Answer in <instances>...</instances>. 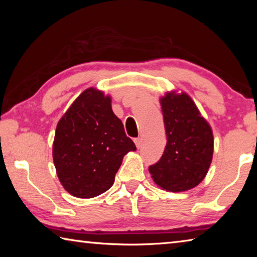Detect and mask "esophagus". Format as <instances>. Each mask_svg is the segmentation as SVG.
<instances>
[{"label": "esophagus", "instance_id": "1", "mask_svg": "<svg viewBox=\"0 0 257 257\" xmlns=\"http://www.w3.org/2000/svg\"><path fill=\"white\" fill-rule=\"evenodd\" d=\"M135 144H136V146H137V149H141L142 147V138H135Z\"/></svg>", "mask_w": 257, "mask_h": 257}]
</instances>
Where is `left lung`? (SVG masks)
I'll return each mask as SVG.
<instances>
[{
  "mask_svg": "<svg viewBox=\"0 0 257 257\" xmlns=\"http://www.w3.org/2000/svg\"><path fill=\"white\" fill-rule=\"evenodd\" d=\"M167 146L149 171L159 187L179 193L201 184L213 158V132L196 104L185 92H168L160 98Z\"/></svg>",
  "mask_w": 257,
  "mask_h": 257,
  "instance_id": "1",
  "label": "left lung"
}]
</instances>
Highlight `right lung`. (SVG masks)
Instances as JSON below:
<instances>
[{
	"label": "right lung",
	"instance_id": "1",
	"mask_svg": "<svg viewBox=\"0 0 257 257\" xmlns=\"http://www.w3.org/2000/svg\"><path fill=\"white\" fill-rule=\"evenodd\" d=\"M132 151L136 146L113 113L111 97L94 87L75 99L56 125V175L75 197H96L110 189L123 156Z\"/></svg>",
	"mask_w": 257,
	"mask_h": 257
}]
</instances>
